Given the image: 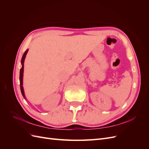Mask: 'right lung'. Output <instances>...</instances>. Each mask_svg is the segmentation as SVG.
<instances>
[{
	"instance_id": "1",
	"label": "right lung",
	"mask_w": 149,
	"mask_h": 149,
	"mask_svg": "<svg viewBox=\"0 0 149 149\" xmlns=\"http://www.w3.org/2000/svg\"><path fill=\"white\" fill-rule=\"evenodd\" d=\"M29 51V49H26V50L25 52V53H24L23 56H22V60H21V64H22V68L20 69V90H21V93L22 96L24 97V99L26 100V98L25 97V93H24V87H23V77H24V61H25V57L26 54H27Z\"/></svg>"
}]
</instances>
